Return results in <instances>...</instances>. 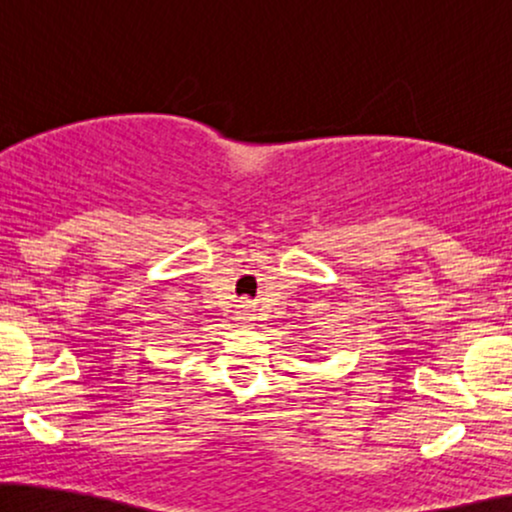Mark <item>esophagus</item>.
<instances>
[{"label":"esophagus","instance_id":"obj_1","mask_svg":"<svg viewBox=\"0 0 512 512\" xmlns=\"http://www.w3.org/2000/svg\"><path fill=\"white\" fill-rule=\"evenodd\" d=\"M252 315H255V313H252V310H250V308H245V310H243V313H240V317H243V320H245V322L255 320V317H252Z\"/></svg>","mask_w":512,"mask_h":512}]
</instances>
